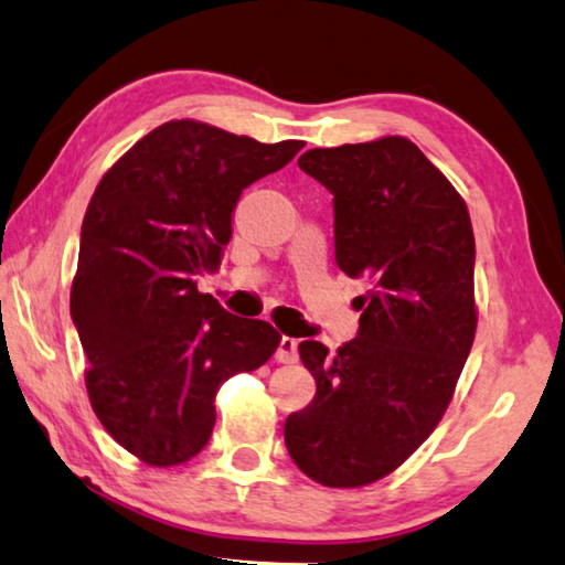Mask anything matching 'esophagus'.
Returning a JSON list of instances; mask_svg holds the SVG:
<instances>
[{"instance_id":"1","label":"esophagus","mask_w":565,"mask_h":565,"mask_svg":"<svg viewBox=\"0 0 565 565\" xmlns=\"http://www.w3.org/2000/svg\"><path fill=\"white\" fill-rule=\"evenodd\" d=\"M276 361L279 363H296L299 361V341L296 338L284 335L276 348Z\"/></svg>"}]
</instances>
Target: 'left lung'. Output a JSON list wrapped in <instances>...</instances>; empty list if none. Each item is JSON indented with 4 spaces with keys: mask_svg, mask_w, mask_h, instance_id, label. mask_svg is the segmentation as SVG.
Returning a JSON list of instances; mask_svg holds the SVG:
<instances>
[{
    "mask_svg": "<svg viewBox=\"0 0 565 565\" xmlns=\"http://www.w3.org/2000/svg\"><path fill=\"white\" fill-rule=\"evenodd\" d=\"M299 168L333 194L338 266L371 289L353 341L333 355L299 345L316 395L284 439L306 477L355 489L403 465L452 403L477 333L475 232L455 184L403 136L313 148Z\"/></svg>",
    "mask_w": 565,
    "mask_h": 565,
    "instance_id": "obj_1",
    "label": "left lung"
}]
</instances>
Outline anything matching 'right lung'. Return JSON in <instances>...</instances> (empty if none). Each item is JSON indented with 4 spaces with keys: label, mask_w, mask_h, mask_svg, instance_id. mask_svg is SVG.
<instances>
[{
    "label": "right lung",
    "mask_w": 565,
    "mask_h": 565,
    "mask_svg": "<svg viewBox=\"0 0 565 565\" xmlns=\"http://www.w3.org/2000/svg\"><path fill=\"white\" fill-rule=\"evenodd\" d=\"M301 148L182 118L142 136L100 178L81 227L71 318L90 363V407L142 465L200 455L222 383L279 348L271 323L224 311L194 276L220 266L242 190Z\"/></svg>",
    "instance_id": "add662e5"
}]
</instances>
